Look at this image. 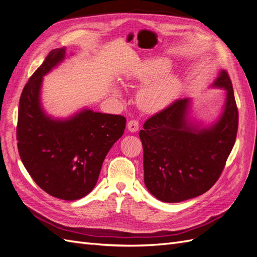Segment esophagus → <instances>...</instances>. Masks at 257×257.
<instances>
[{
  "instance_id": "34e87169",
  "label": "esophagus",
  "mask_w": 257,
  "mask_h": 257,
  "mask_svg": "<svg viewBox=\"0 0 257 257\" xmlns=\"http://www.w3.org/2000/svg\"><path fill=\"white\" fill-rule=\"evenodd\" d=\"M127 130L131 133H135L139 130V122L137 120H131L127 123Z\"/></svg>"
}]
</instances>
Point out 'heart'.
<instances>
[{
	"label": "heart",
	"mask_w": 257,
	"mask_h": 257,
	"mask_svg": "<svg viewBox=\"0 0 257 257\" xmlns=\"http://www.w3.org/2000/svg\"><path fill=\"white\" fill-rule=\"evenodd\" d=\"M170 66L169 61L165 58L151 59L130 74V80L146 83L137 94V103L143 110L161 111L178 96L181 90V81L178 76L166 74Z\"/></svg>",
	"instance_id": "b5f03b06"
}]
</instances>
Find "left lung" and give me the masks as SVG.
<instances>
[{
  "mask_svg": "<svg viewBox=\"0 0 257 257\" xmlns=\"http://www.w3.org/2000/svg\"><path fill=\"white\" fill-rule=\"evenodd\" d=\"M211 87L224 89L226 96L222 113L209 126L192 120L191 99L183 98L152 115L139 132L145 184L164 203H180L207 192L235 145L238 109L228 74L221 71Z\"/></svg>",
  "mask_w": 257,
  "mask_h": 257,
  "instance_id": "8db88e82",
  "label": "left lung"
}]
</instances>
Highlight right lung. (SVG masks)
<instances>
[{
    "mask_svg": "<svg viewBox=\"0 0 257 257\" xmlns=\"http://www.w3.org/2000/svg\"><path fill=\"white\" fill-rule=\"evenodd\" d=\"M65 59V48L49 52L31 76L19 100L17 141L20 159L35 183L64 200L94 189L106 155L123 135V115L84 108L66 119L46 113L41 102L43 77Z\"/></svg>",
    "mask_w": 257,
    "mask_h": 257,
    "instance_id": "right-lung-1",
    "label": "right lung"
}]
</instances>
